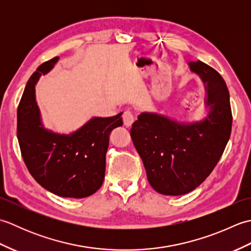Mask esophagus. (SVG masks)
I'll return each mask as SVG.
<instances>
[{"label": "esophagus", "mask_w": 251, "mask_h": 251, "mask_svg": "<svg viewBox=\"0 0 251 251\" xmlns=\"http://www.w3.org/2000/svg\"><path fill=\"white\" fill-rule=\"evenodd\" d=\"M135 115L130 111H125L123 113V123H124V126L126 127H131L132 123L135 122Z\"/></svg>", "instance_id": "1"}]
</instances>
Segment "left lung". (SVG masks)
Listing matches in <instances>:
<instances>
[{"label":"left lung","instance_id":"left-lung-1","mask_svg":"<svg viewBox=\"0 0 251 251\" xmlns=\"http://www.w3.org/2000/svg\"><path fill=\"white\" fill-rule=\"evenodd\" d=\"M207 93L208 115L184 124L156 113H141L130 136L152 188L163 195H182L196 189L222 156L232 130L230 94L225 79L201 61L190 62Z\"/></svg>","mask_w":251,"mask_h":251}]
</instances>
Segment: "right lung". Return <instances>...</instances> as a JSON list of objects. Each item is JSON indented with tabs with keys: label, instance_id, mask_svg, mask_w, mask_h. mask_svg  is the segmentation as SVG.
Returning <instances> with one entry per match:
<instances>
[{
	"label": "right lung",
	"instance_id": "add662e5",
	"mask_svg": "<svg viewBox=\"0 0 251 251\" xmlns=\"http://www.w3.org/2000/svg\"><path fill=\"white\" fill-rule=\"evenodd\" d=\"M58 59L42 63L26 83L17 110V138L25 166L37 183L58 196L83 199L102 185L109 137L123 125L122 113L93 117L70 135L45 129L35 101V84Z\"/></svg>",
	"mask_w": 251,
	"mask_h": 251
}]
</instances>
